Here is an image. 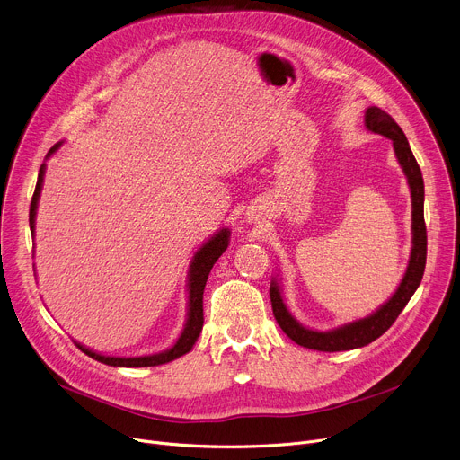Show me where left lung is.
<instances>
[{
  "label": "left lung",
  "instance_id": "obj_1",
  "mask_svg": "<svg viewBox=\"0 0 460 460\" xmlns=\"http://www.w3.org/2000/svg\"><path fill=\"white\" fill-rule=\"evenodd\" d=\"M365 127L367 130L380 134L393 141V148L396 154V159L402 166V171L407 178L409 189H411V203H412V247L411 257L405 270V275L393 294V297L370 314L365 319H358L354 323L343 324L340 328H333L328 332H319L303 326L294 315L289 314L282 301L280 286L277 279L271 280L270 286V297L273 306V315L282 328L286 336L296 341L301 347L314 349L319 352H341V350H352L365 347L378 340L382 333H385L391 324L396 321L400 312L405 308L409 299L420 286L424 270H426V255H428V233H426V222H424V180L420 166L416 163L409 141L402 128L394 122V119L385 113L384 110L370 106L365 111Z\"/></svg>",
  "mask_w": 460,
  "mask_h": 460
}]
</instances>
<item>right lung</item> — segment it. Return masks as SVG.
Here are the masks:
<instances>
[{"mask_svg": "<svg viewBox=\"0 0 460 460\" xmlns=\"http://www.w3.org/2000/svg\"><path fill=\"white\" fill-rule=\"evenodd\" d=\"M62 143H57L48 157L51 154H55L58 150ZM44 174H46V163L40 166L38 172V181H36V189L31 199V208H29V226H31V234L34 236V220H36V208H38V199H40V192H41V185H44ZM229 229H222L218 231L215 236L208 238L198 252L194 253L192 261H190V268H189V312H187V323L185 328L181 332V336L178 338V341L166 349L164 352L159 354H150V356H136V358H120V356H102L99 352H93L90 349H86L84 345H80L75 341V345L88 354L90 358L104 363V365H111V367H155V365H163L169 363L172 359L181 358L183 354L190 352L196 340L199 338V332L203 328V289H205V282L208 279V273H211L215 262L222 257V253L229 245Z\"/></svg>", "mask_w": 460, "mask_h": 460, "instance_id": "add662e5", "label": "right lung"}]
</instances>
